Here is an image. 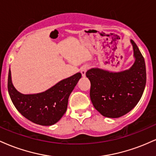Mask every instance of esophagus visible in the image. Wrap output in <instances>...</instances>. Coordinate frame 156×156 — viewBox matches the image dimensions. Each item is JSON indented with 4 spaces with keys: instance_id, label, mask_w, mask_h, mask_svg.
Instances as JSON below:
<instances>
[{
    "instance_id": "1",
    "label": "esophagus",
    "mask_w": 156,
    "mask_h": 156,
    "mask_svg": "<svg viewBox=\"0 0 156 156\" xmlns=\"http://www.w3.org/2000/svg\"><path fill=\"white\" fill-rule=\"evenodd\" d=\"M88 68H89L88 66L85 65V66H83V67H81V69H80V73H81L82 76L83 77L86 76V72H87V70L88 69Z\"/></svg>"
}]
</instances>
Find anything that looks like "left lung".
I'll return each mask as SVG.
<instances>
[{
    "instance_id": "8db88e82",
    "label": "left lung",
    "mask_w": 156,
    "mask_h": 156,
    "mask_svg": "<svg viewBox=\"0 0 156 156\" xmlns=\"http://www.w3.org/2000/svg\"><path fill=\"white\" fill-rule=\"evenodd\" d=\"M135 62L129 69L112 73L92 68L86 73L90 80V98L103 116L118 118L131 111L140 101L146 85V67L143 55L130 40Z\"/></svg>"
}]
</instances>
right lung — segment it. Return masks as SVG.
I'll list each match as a JSON object with an SVG mask.
<instances>
[{"instance_id":"right-lung-1","label":"right lung","mask_w":156,"mask_h":156,"mask_svg":"<svg viewBox=\"0 0 156 156\" xmlns=\"http://www.w3.org/2000/svg\"><path fill=\"white\" fill-rule=\"evenodd\" d=\"M81 78L80 73L57 83L45 92L34 94H23L17 92L12 82L11 70L9 71L8 91L10 98L21 114L40 125L56 123L67 108L70 93Z\"/></svg>"}]
</instances>
